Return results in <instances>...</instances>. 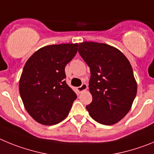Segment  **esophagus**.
I'll return each mask as SVG.
<instances>
[{
	"label": "esophagus",
	"mask_w": 154,
	"mask_h": 154,
	"mask_svg": "<svg viewBox=\"0 0 154 154\" xmlns=\"http://www.w3.org/2000/svg\"><path fill=\"white\" fill-rule=\"evenodd\" d=\"M87 89V85L86 84H82V85L80 86V87H77V91H79V92H82V91H86V90Z\"/></svg>",
	"instance_id": "34e87169"
}]
</instances>
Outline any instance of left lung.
Listing matches in <instances>:
<instances>
[{
    "label": "left lung",
    "mask_w": 154,
    "mask_h": 154,
    "mask_svg": "<svg viewBox=\"0 0 154 154\" xmlns=\"http://www.w3.org/2000/svg\"><path fill=\"white\" fill-rule=\"evenodd\" d=\"M78 52L91 70L92 102L86 106L94 120L112 125L131 110L137 85L132 67L121 51L106 44L83 42Z\"/></svg>",
    "instance_id": "1"
}]
</instances>
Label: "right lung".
Here are the masks:
<instances>
[{
	"mask_svg": "<svg viewBox=\"0 0 154 154\" xmlns=\"http://www.w3.org/2000/svg\"><path fill=\"white\" fill-rule=\"evenodd\" d=\"M77 48L78 44L44 47L31 55L23 67L19 81L20 97L27 113L40 124L60 123L77 99L64 80V70Z\"/></svg>",
	"mask_w": 154,
	"mask_h": 154,
	"instance_id": "1",
	"label": "right lung"
}]
</instances>
